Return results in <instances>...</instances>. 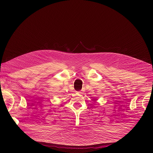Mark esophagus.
<instances>
[{
  "instance_id": "esophagus-1",
  "label": "esophagus",
  "mask_w": 153,
  "mask_h": 153,
  "mask_svg": "<svg viewBox=\"0 0 153 153\" xmlns=\"http://www.w3.org/2000/svg\"><path fill=\"white\" fill-rule=\"evenodd\" d=\"M79 94H82V92H81V91H80V92H79Z\"/></svg>"
}]
</instances>
